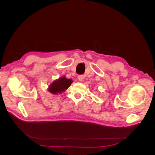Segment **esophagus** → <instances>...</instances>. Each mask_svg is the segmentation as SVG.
I'll return each mask as SVG.
<instances>
[{"instance_id":"esophagus-1","label":"esophagus","mask_w":155,"mask_h":155,"mask_svg":"<svg viewBox=\"0 0 155 155\" xmlns=\"http://www.w3.org/2000/svg\"><path fill=\"white\" fill-rule=\"evenodd\" d=\"M78 79L79 81H83L84 80V76H83V75H79V76H78Z\"/></svg>"}]
</instances>
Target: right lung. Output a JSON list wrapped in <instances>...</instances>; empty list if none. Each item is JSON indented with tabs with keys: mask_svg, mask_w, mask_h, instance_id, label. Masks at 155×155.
I'll return each instance as SVG.
<instances>
[{
	"mask_svg": "<svg viewBox=\"0 0 155 155\" xmlns=\"http://www.w3.org/2000/svg\"><path fill=\"white\" fill-rule=\"evenodd\" d=\"M73 81L63 76L58 79L54 81L51 83L48 88V91L53 94H58V93L64 92L70 86Z\"/></svg>",
	"mask_w": 155,
	"mask_h": 155,
	"instance_id": "obj_1",
	"label": "right lung"
}]
</instances>
